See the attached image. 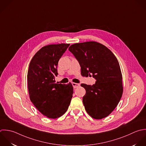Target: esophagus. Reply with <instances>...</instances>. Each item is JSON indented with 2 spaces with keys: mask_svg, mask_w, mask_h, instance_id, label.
Instances as JSON below:
<instances>
[{
  "mask_svg": "<svg viewBox=\"0 0 146 146\" xmlns=\"http://www.w3.org/2000/svg\"><path fill=\"white\" fill-rule=\"evenodd\" d=\"M72 85L74 87V88H78L80 86V84H77V83H75V82H72Z\"/></svg>",
  "mask_w": 146,
  "mask_h": 146,
  "instance_id": "obj_1",
  "label": "esophagus"
}]
</instances>
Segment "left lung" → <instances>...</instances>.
Wrapping results in <instances>:
<instances>
[{
  "label": "left lung",
  "instance_id": "obj_1",
  "mask_svg": "<svg viewBox=\"0 0 146 146\" xmlns=\"http://www.w3.org/2000/svg\"><path fill=\"white\" fill-rule=\"evenodd\" d=\"M69 50L78 61L81 75H92L96 80L92 86L81 84L86 90L82 101L86 112L96 119L108 117L118 105L123 91L117 58L106 46L96 41L72 44Z\"/></svg>",
  "mask_w": 146,
  "mask_h": 146
}]
</instances>
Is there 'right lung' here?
Segmentation results:
<instances>
[{
  "label": "right lung",
  "mask_w": 146,
  "mask_h": 146,
  "mask_svg": "<svg viewBox=\"0 0 146 146\" xmlns=\"http://www.w3.org/2000/svg\"><path fill=\"white\" fill-rule=\"evenodd\" d=\"M70 44H50L41 48L32 58L28 70L27 83L31 101L48 118L60 117L67 111L73 87L55 83L60 58Z\"/></svg>",
  "instance_id": "right-lung-1"
}]
</instances>
